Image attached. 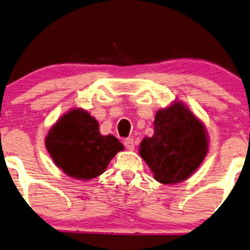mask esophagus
Wrapping results in <instances>:
<instances>
[{"label":"esophagus","mask_w":250,"mask_h":250,"mask_svg":"<svg viewBox=\"0 0 250 250\" xmlns=\"http://www.w3.org/2000/svg\"><path fill=\"white\" fill-rule=\"evenodd\" d=\"M125 148L127 149H130V151H132V149L135 148V143H134V139H125Z\"/></svg>","instance_id":"esophagus-1"}]
</instances>
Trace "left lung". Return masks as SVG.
<instances>
[{
	"label": "left lung",
	"instance_id": "obj_1",
	"mask_svg": "<svg viewBox=\"0 0 250 250\" xmlns=\"http://www.w3.org/2000/svg\"><path fill=\"white\" fill-rule=\"evenodd\" d=\"M205 125L184 103L175 101L156 112L154 135L144 137L139 154L155 181L174 185L188 179L208 153Z\"/></svg>",
	"mask_w": 250,
	"mask_h": 250
}]
</instances>
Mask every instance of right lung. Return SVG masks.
<instances>
[{
    "label": "right lung",
    "mask_w": 250,
    "mask_h": 250,
    "mask_svg": "<svg viewBox=\"0 0 250 250\" xmlns=\"http://www.w3.org/2000/svg\"><path fill=\"white\" fill-rule=\"evenodd\" d=\"M45 148L59 169L80 181L98 177L125 149L113 135H102L97 120L82 108L58 119L46 135Z\"/></svg>",
    "instance_id": "right-lung-1"
}]
</instances>
